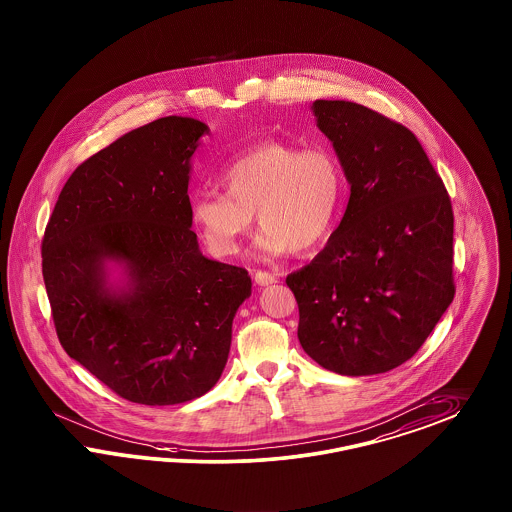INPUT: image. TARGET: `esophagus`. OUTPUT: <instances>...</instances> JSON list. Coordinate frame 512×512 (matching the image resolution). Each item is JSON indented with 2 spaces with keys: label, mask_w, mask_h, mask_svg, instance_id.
<instances>
[{
  "label": "esophagus",
  "mask_w": 512,
  "mask_h": 512,
  "mask_svg": "<svg viewBox=\"0 0 512 512\" xmlns=\"http://www.w3.org/2000/svg\"><path fill=\"white\" fill-rule=\"evenodd\" d=\"M253 278H255L257 285H272V283L276 282V276L270 274V272H265V270H257Z\"/></svg>",
  "instance_id": "34e87169"
}]
</instances>
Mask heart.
<instances>
[{
    "label": "heart",
    "mask_w": 512,
    "mask_h": 512,
    "mask_svg": "<svg viewBox=\"0 0 512 512\" xmlns=\"http://www.w3.org/2000/svg\"><path fill=\"white\" fill-rule=\"evenodd\" d=\"M219 181L225 193L206 189L191 200L194 227L219 259L238 251L253 213L263 225L255 240L261 253L319 246L335 227L344 198V172L331 151H302L278 140L247 147L227 162Z\"/></svg>",
    "instance_id": "1"
}]
</instances>
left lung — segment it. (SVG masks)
<instances>
[{"label":"left lung","mask_w":512,"mask_h":512,"mask_svg":"<svg viewBox=\"0 0 512 512\" xmlns=\"http://www.w3.org/2000/svg\"><path fill=\"white\" fill-rule=\"evenodd\" d=\"M350 183L346 213L285 283L302 350L344 376L388 372L422 348L454 300V213L422 143L369 107L316 100Z\"/></svg>","instance_id":"1"}]
</instances>
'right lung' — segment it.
<instances>
[{
  "mask_svg": "<svg viewBox=\"0 0 512 512\" xmlns=\"http://www.w3.org/2000/svg\"><path fill=\"white\" fill-rule=\"evenodd\" d=\"M208 126L162 117L75 168L41 242L62 348L130 403L193 401L227 365L246 268L204 257L191 227V157ZM107 260L127 283H106Z\"/></svg>",
  "mask_w": 512,
  "mask_h": 512,
  "instance_id": "right-lung-1",
  "label": "right lung"
}]
</instances>
